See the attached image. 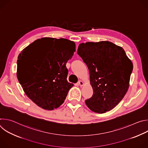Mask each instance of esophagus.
<instances>
[{
    "label": "esophagus",
    "mask_w": 148,
    "mask_h": 148,
    "mask_svg": "<svg viewBox=\"0 0 148 148\" xmlns=\"http://www.w3.org/2000/svg\"><path fill=\"white\" fill-rule=\"evenodd\" d=\"M78 86L81 87V86H83L84 85V82L82 81H79L78 82Z\"/></svg>",
    "instance_id": "obj_1"
}]
</instances>
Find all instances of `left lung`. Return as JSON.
<instances>
[{
  "label": "left lung",
  "mask_w": 148,
  "mask_h": 148,
  "mask_svg": "<svg viewBox=\"0 0 148 148\" xmlns=\"http://www.w3.org/2000/svg\"><path fill=\"white\" fill-rule=\"evenodd\" d=\"M77 53L88 67L94 91L87 106L98 114L112 110L129 88L132 61L121 47L108 41L81 43Z\"/></svg>",
  "instance_id": "1"
}]
</instances>
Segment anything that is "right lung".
<instances>
[{
    "instance_id": "obj_1",
    "label": "right lung",
    "mask_w": 148,
    "mask_h": 148,
    "mask_svg": "<svg viewBox=\"0 0 148 148\" xmlns=\"http://www.w3.org/2000/svg\"><path fill=\"white\" fill-rule=\"evenodd\" d=\"M75 51L74 41L43 37L19 54L17 76L26 95L40 108H57L73 84L68 82L66 63Z\"/></svg>"
}]
</instances>
